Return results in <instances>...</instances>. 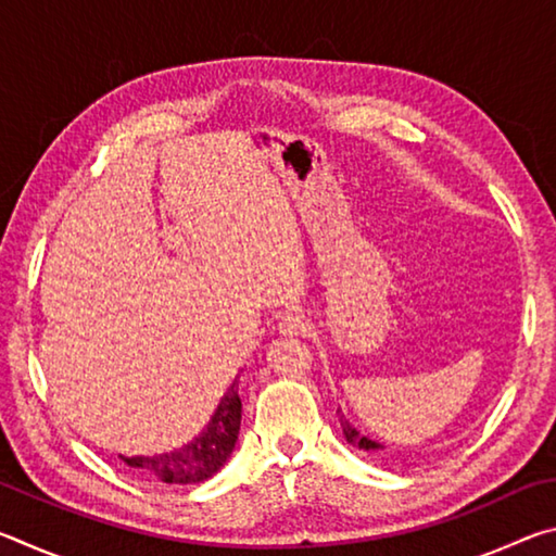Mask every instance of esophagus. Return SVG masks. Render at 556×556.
Here are the masks:
<instances>
[{
  "instance_id": "1",
  "label": "esophagus",
  "mask_w": 556,
  "mask_h": 556,
  "mask_svg": "<svg viewBox=\"0 0 556 556\" xmlns=\"http://www.w3.org/2000/svg\"><path fill=\"white\" fill-rule=\"evenodd\" d=\"M304 326H306V321L299 312H287V314L279 316V331L285 336H296V333L304 331Z\"/></svg>"
}]
</instances>
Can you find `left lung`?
<instances>
[{
	"label": "left lung",
	"mask_w": 556,
	"mask_h": 556,
	"mask_svg": "<svg viewBox=\"0 0 556 556\" xmlns=\"http://www.w3.org/2000/svg\"><path fill=\"white\" fill-rule=\"evenodd\" d=\"M341 427H343V434H345V441L348 444H353V446H357V448H363V451H380L382 446L378 444V441H372V439H368L365 434H361V431H357L351 421H348L343 414H341Z\"/></svg>",
	"instance_id": "obj_1"
}]
</instances>
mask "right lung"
<instances>
[{"label":"right lung","mask_w":556,"mask_h":556,"mask_svg":"<svg viewBox=\"0 0 556 556\" xmlns=\"http://www.w3.org/2000/svg\"><path fill=\"white\" fill-rule=\"evenodd\" d=\"M242 402L238 394V380L230 384V390L220 400L208 427L201 437H195L191 444L168 451L159 456H119L131 468H142L147 476L164 483H199L218 473L220 466L232 454L235 441L240 431Z\"/></svg>","instance_id":"add662e5"}]
</instances>
